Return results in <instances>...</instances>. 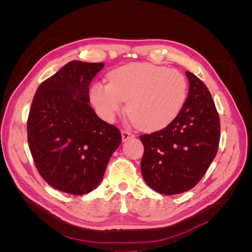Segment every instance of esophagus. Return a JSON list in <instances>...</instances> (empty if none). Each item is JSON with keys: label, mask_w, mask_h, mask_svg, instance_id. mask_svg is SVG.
I'll use <instances>...</instances> for the list:
<instances>
[{"label": "esophagus", "mask_w": 252, "mask_h": 252, "mask_svg": "<svg viewBox=\"0 0 252 252\" xmlns=\"http://www.w3.org/2000/svg\"><path fill=\"white\" fill-rule=\"evenodd\" d=\"M121 133H122V140H123V142H126L128 140L134 138V135L132 133H130L129 131H126V130H122Z\"/></svg>", "instance_id": "esophagus-1"}]
</instances>
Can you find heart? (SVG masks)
<instances>
[{"label": "heart", "instance_id": "b5f03b06", "mask_svg": "<svg viewBox=\"0 0 252 252\" xmlns=\"http://www.w3.org/2000/svg\"><path fill=\"white\" fill-rule=\"evenodd\" d=\"M187 96V82L175 69L149 63L129 64L113 70L109 83L96 82L90 98L97 113L108 122L124 110L146 130L164 128L177 118Z\"/></svg>", "mask_w": 252, "mask_h": 252}]
</instances>
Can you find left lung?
<instances>
[{
  "mask_svg": "<svg viewBox=\"0 0 252 252\" xmlns=\"http://www.w3.org/2000/svg\"><path fill=\"white\" fill-rule=\"evenodd\" d=\"M189 93L171 123L150 134H142L144 181L155 191L171 195L193 188L216 158L220 119L205 84L186 71Z\"/></svg>",
  "mask_w": 252,
  "mask_h": 252,
  "instance_id": "left-lung-1",
  "label": "left lung"
}]
</instances>
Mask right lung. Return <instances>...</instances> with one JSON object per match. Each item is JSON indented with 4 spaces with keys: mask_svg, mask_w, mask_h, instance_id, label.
<instances>
[{
    "mask_svg": "<svg viewBox=\"0 0 252 252\" xmlns=\"http://www.w3.org/2000/svg\"><path fill=\"white\" fill-rule=\"evenodd\" d=\"M103 67L71 61L34 94L27 121L29 148L42 178L60 191H93L122 142L119 129L88 104L89 85Z\"/></svg>",
    "mask_w": 252,
    "mask_h": 252,
    "instance_id": "add662e5",
    "label": "right lung"
}]
</instances>
